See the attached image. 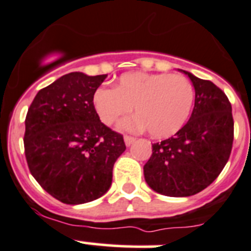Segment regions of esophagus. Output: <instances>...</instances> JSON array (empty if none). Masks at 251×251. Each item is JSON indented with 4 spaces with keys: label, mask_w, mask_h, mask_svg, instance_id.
<instances>
[{
    "label": "esophagus",
    "mask_w": 251,
    "mask_h": 251,
    "mask_svg": "<svg viewBox=\"0 0 251 251\" xmlns=\"http://www.w3.org/2000/svg\"><path fill=\"white\" fill-rule=\"evenodd\" d=\"M124 141H125L126 146H131L133 142L136 141V139H135V137H131V136H125L124 137Z\"/></svg>",
    "instance_id": "esophagus-1"
}]
</instances>
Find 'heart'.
<instances>
[{
  "label": "heart",
  "instance_id": "obj_1",
  "mask_svg": "<svg viewBox=\"0 0 251 251\" xmlns=\"http://www.w3.org/2000/svg\"><path fill=\"white\" fill-rule=\"evenodd\" d=\"M194 102V89L182 75L163 73H126L114 89L94 91L93 105L105 125H112L131 109L137 115L125 119V131L149 128L151 136L166 139L178 132L188 120Z\"/></svg>",
  "mask_w": 251,
  "mask_h": 251
}]
</instances>
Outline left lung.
<instances>
[{"mask_svg": "<svg viewBox=\"0 0 251 251\" xmlns=\"http://www.w3.org/2000/svg\"><path fill=\"white\" fill-rule=\"evenodd\" d=\"M191 79L196 91L188 123L175 136L152 145L144 166L150 188L168 197H188L207 188L226 165L231 152L234 121L226 94L209 80Z\"/></svg>", "mask_w": 251, "mask_h": 251, "instance_id": "8db88e82", "label": "left lung"}]
</instances>
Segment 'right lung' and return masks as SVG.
I'll use <instances>...</instances> for the list:
<instances>
[{
	"mask_svg": "<svg viewBox=\"0 0 251 251\" xmlns=\"http://www.w3.org/2000/svg\"><path fill=\"white\" fill-rule=\"evenodd\" d=\"M106 74L74 72L37 93L25 116V153L42 188L65 204L104 196L114 163L126 150L124 137L100 121L94 91Z\"/></svg>",
	"mask_w": 251,
	"mask_h": 251,
	"instance_id": "obj_1",
	"label": "right lung"
}]
</instances>
